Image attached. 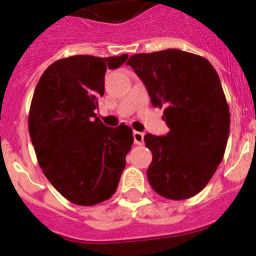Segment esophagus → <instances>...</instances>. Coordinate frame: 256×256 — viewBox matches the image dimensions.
Returning a JSON list of instances; mask_svg holds the SVG:
<instances>
[{
  "label": "esophagus",
  "instance_id": "esophagus-1",
  "mask_svg": "<svg viewBox=\"0 0 256 256\" xmlns=\"http://www.w3.org/2000/svg\"><path fill=\"white\" fill-rule=\"evenodd\" d=\"M144 133L142 132H137V130H134L133 132V140H134V144H144Z\"/></svg>",
  "mask_w": 256,
  "mask_h": 256
}]
</instances>
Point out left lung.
Returning a JSON list of instances; mask_svg holds the SVG:
<instances>
[{"instance_id":"8db88e82","label":"left lung","mask_w":256,"mask_h":256,"mask_svg":"<svg viewBox=\"0 0 256 256\" xmlns=\"http://www.w3.org/2000/svg\"><path fill=\"white\" fill-rule=\"evenodd\" d=\"M126 65L144 83L154 108H164V137L148 133L150 186L170 200L198 195L223 160L230 108L218 73L202 56L169 48L130 56Z\"/></svg>"}]
</instances>
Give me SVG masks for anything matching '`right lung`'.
I'll return each instance as SVG.
<instances>
[{
  "instance_id": "1",
  "label": "right lung",
  "mask_w": 256,
  "mask_h": 256,
  "mask_svg": "<svg viewBox=\"0 0 256 256\" xmlns=\"http://www.w3.org/2000/svg\"><path fill=\"white\" fill-rule=\"evenodd\" d=\"M128 55L60 58L42 74L33 94L28 126L38 164L51 184L73 204L92 206L116 191L133 144V130L108 128L94 114L108 69Z\"/></svg>"
}]
</instances>
